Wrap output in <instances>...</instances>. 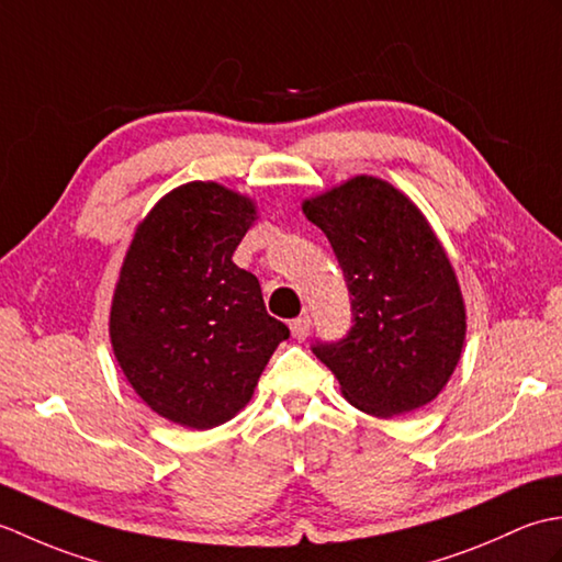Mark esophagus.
I'll return each instance as SVG.
<instances>
[{"label":"esophagus","mask_w":562,"mask_h":562,"mask_svg":"<svg viewBox=\"0 0 562 562\" xmlns=\"http://www.w3.org/2000/svg\"><path fill=\"white\" fill-rule=\"evenodd\" d=\"M290 330H292V338H294V340H306L308 330H312V318H308V316L294 318L292 324H290Z\"/></svg>","instance_id":"obj_1"}]
</instances>
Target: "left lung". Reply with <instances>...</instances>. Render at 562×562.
Listing matches in <instances>:
<instances>
[{
    "label": "left lung",
    "instance_id": "8db88e82",
    "mask_svg": "<svg viewBox=\"0 0 562 562\" xmlns=\"http://www.w3.org/2000/svg\"><path fill=\"white\" fill-rule=\"evenodd\" d=\"M352 294V328L314 355L342 396L376 417L423 408L461 360L465 304L445 246L415 202L376 176L306 198Z\"/></svg>",
    "mask_w": 562,
    "mask_h": 562
}]
</instances>
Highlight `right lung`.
<instances>
[{
    "label": "right lung",
    "mask_w": 562,
    "mask_h": 562,
    "mask_svg": "<svg viewBox=\"0 0 562 562\" xmlns=\"http://www.w3.org/2000/svg\"><path fill=\"white\" fill-rule=\"evenodd\" d=\"M256 202L214 181L166 193L137 224L115 282L109 333L117 364L149 408L212 429L246 408L290 328L232 260Z\"/></svg>",
    "instance_id": "right-lung-1"
}]
</instances>
